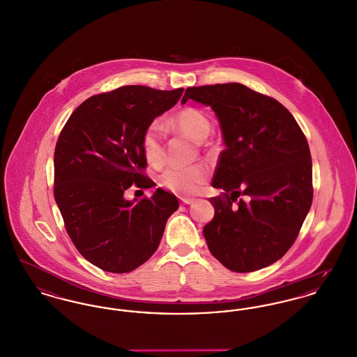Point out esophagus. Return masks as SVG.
Instances as JSON below:
<instances>
[{
    "label": "esophagus",
    "instance_id": "esophagus-1",
    "mask_svg": "<svg viewBox=\"0 0 357 357\" xmlns=\"http://www.w3.org/2000/svg\"><path fill=\"white\" fill-rule=\"evenodd\" d=\"M181 202H182L183 205H191V204L195 202V199H194V198H181Z\"/></svg>",
    "mask_w": 357,
    "mask_h": 357
}]
</instances>
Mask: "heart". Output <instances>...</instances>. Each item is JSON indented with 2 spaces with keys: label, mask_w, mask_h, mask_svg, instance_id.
I'll use <instances>...</instances> for the list:
<instances>
[{
  "label": "heart",
  "mask_w": 357,
  "mask_h": 357,
  "mask_svg": "<svg viewBox=\"0 0 357 357\" xmlns=\"http://www.w3.org/2000/svg\"><path fill=\"white\" fill-rule=\"evenodd\" d=\"M168 126L182 133L188 135L192 140L201 142L210 132L208 117L195 107H185L174 114L167 123ZM163 126L158 121L147 126L143 133L142 147L143 153L152 166H160L165 162L163 146ZM209 176V168L202 165L191 167H169L159 175V185L179 195L195 194L205 185Z\"/></svg>",
  "instance_id": "obj_1"
}]
</instances>
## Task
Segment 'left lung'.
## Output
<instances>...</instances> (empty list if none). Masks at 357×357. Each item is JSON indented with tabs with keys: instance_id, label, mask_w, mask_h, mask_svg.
I'll return each instance as SVG.
<instances>
[{
	"instance_id": "left-lung-1",
	"label": "left lung",
	"mask_w": 357,
	"mask_h": 357,
	"mask_svg": "<svg viewBox=\"0 0 357 357\" xmlns=\"http://www.w3.org/2000/svg\"><path fill=\"white\" fill-rule=\"evenodd\" d=\"M214 110L225 143L209 198L214 217L204 228L211 255L228 270L252 273L291 248L313 201L307 140L293 114L241 84L188 87Z\"/></svg>"
}]
</instances>
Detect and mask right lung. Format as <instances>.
I'll return each instance as SVG.
<instances>
[{"instance_id":"add662e5","label":"right lung","mask_w":357,"mask_h":357,"mask_svg":"<svg viewBox=\"0 0 357 357\" xmlns=\"http://www.w3.org/2000/svg\"><path fill=\"white\" fill-rule=\"evenodd\" d=\"M185 89L123 86L87 98L63 126L54 153V197L71 241L87 261L113 273L133 271L160 244L174 194L128 201L126 190L155 183L143 172V133Z\"/></svg>"}]
</instances>
